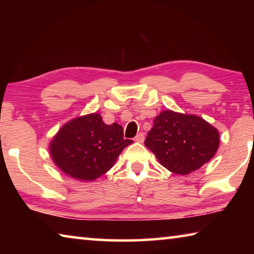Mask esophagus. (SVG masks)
Returning a JSON list of instances; mask_svg holds the SVG:
<instances>
[{
	"label": "esophagus",
	"instance_id": "34e87169",
	"mask_svg": "<svg viewBox=\"0 0 254 254\" xmlns=\"http://www.w3.org/2000/svg\"><path fill=\"white\" fill-rule=\"evenodd\" d=\"M134 140L136 141V142H140V143H142L143 141H144V134L142 132H140V133H137L136 134V136L134 137Z\"/></svg>",
	"mask_w": 254,
	"mask_h": 254
}]
</instances>
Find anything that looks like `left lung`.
I'll use <instances>...</instances> for the list:
<instances>
[{
	"label": "left lung",
	"instance_id": "obj_1",
	"mask_svg": "<svg viewBox=\"0 0 254 254\" xmlns=\"http://www.w3.org/2000/svg\"><path fill=\"white\" fill-rule=\"evenodd\" d=\"M144 144L165 168L177 175H188L214 157L220 134L199 117L168 110L154 119Z\"/></svg>",
	"mask_w": 254,
	"mask_h": 254
}]
</instances>
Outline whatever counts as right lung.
I'll return each instance as SVG.
<instances>
[{"instance_id": "1", "label": "right lung", "mask_w": 254, "mask_h": 254, "mask_svg": "<svg viewBox=\"0 0 254 254\" xmlns=\"http://www.w3.org/2000/svg\"><path fill=\"white\" fill-rule=\"evenodd\" d=\"M124 139L118 123L107 126L100 114L77 118L65 124L50 143V153L60 170L91 182L109 171L122 150L132 143Z\"/></svg>"}]
</instances>
